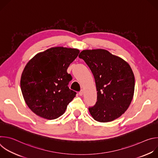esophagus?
<instances>
[{
    "instance_id": "esophagus-1",
    "label": "esophagus",
    "mask_w": 158,
    "mask_h": 158,
    "mask_svg": "<svg viewBox=\"0 0 158 158\" xmlns=\"http://www.w3.org/2000/svg\"><path fill=\"white\" fill-rule=\"evenodd\" d=\"M83 94H84V90H81V91L79 93V94L81 96H82V95H83Z\"/></svg>"
}]
</instances>
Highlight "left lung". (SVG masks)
Instances as JSON below:
<instances>
[{"label": "left lung", "instance_id": "obj_1", "mask_svg": "<svg viewBox=\"0 0 158 158\" xmlns=\"http://www.w3.org/2000/svg\"><path fill=\"white\" fill-rule=\"evenodd\" d=\"M94 77L97 102L89 111L93 119L107 123L119 118L129 107L135 79L129 64L105 49L83 50L79 55Z\"/></svg>", "mask_w": 158, "mask_h": 158}]
</instances>
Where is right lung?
Listing matches in <instances>:
<instances>
[{
  "instance_id": "right-lung-1",
  "label": "right lung",
  "mask_w": 158,
  "mask_h": 158,
  "mask_svg": "<svg viewBox=\"0 0 158 158\" xmlns=\"http://www.w3.org/2000/svg\"><path fill=\"white\" fill-rule=\"evenodd\" d=\"M79 50L54 47L37 53L26 65L20 77L22 96L29 109L46 119L62 116L76 93L67 86V72Z\"/></svg>"
}]
</instances>
